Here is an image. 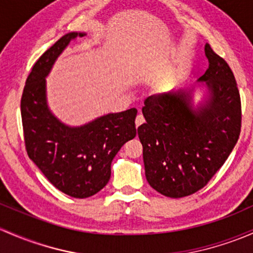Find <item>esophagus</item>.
I'll return each instance as SVG.
<instances>
[{
    "label": "esophagus",
    "instance_id": "esophagus-1",
    "mask_svg": "<svg viewBox=\"0 0 253 253\" xmlns=\"http://www.w3.org/2000/svg\"><path fill=\"white\" fill-rule=\"evenodd\" d=\"M144 121H145V120H144V118H143V115H140V114H139V115H137V118H135V127L138 128L140 125L144 124Z\"/></svg>",
    "mask_w": 253,
    "mask_h": 253
}]
</instances>
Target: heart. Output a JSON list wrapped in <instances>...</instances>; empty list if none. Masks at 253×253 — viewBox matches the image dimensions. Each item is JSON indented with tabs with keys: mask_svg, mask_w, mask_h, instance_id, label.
Returning a JSON list of instances; mask_svg holds the SVG:
<instances>
[{
	"mask_svg": "<svg viewBox=\"0 0 253 253\" xmlns=\"http://www.w3.org/2000/svg\"><path fill=\"white\" fill-rule=\"evenodd\" d=\"M167 84H169V82H166V81H165V82H160V84H156V88H158V89H164L165 87L167 86Z\"/></svg>",
	"mask_w": 253,
	"mask_h": 253,
	"instance_id": "b5f03b06",
	"label": "heart"
}]
</instances>
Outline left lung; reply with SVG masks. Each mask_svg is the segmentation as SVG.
Instances as JSON below:
<instances>
[{
  "mask_svg": "<svg viewBox=\"0 0 253 253\" xmlns=\"http://www.w3.org/2000/svg\"><path fill=\"white\" fill-rule=\"evenodd\" d=\"M209 68L199 81L210 95L194 108L190 89L148 97L138 127L145 177L151 188L169 198L191 195L223 166L241 131V100L228 63L205 46Z\"/></svg>",
  "mask_w": 253,
  "mask_h": 253,
  "instance_id": "left-lung-1",
  "label": "left lung"
}]
</instances>
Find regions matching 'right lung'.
<instances>
[{
	"label": "right lung",
	"mask_w": 253,
	"mask_h": 253,
	"mask_svg": "<svg viewBox=\"0 0 253 253\" xmlns=\"http://www.w3.org/2000/svg\"><path fill=\"white\" fill-rule=\"evenodd\" d=\"M84 35L66 34L37 59L20 100L29 158L58 190L76 199L89 198L105 187L113 159L137 134L135 108L108 114L80 127L66 126L49 111L44 78L69 42Z\"/></svg>",
	"instance_id": "obj_1"
}]
</instances>
